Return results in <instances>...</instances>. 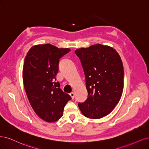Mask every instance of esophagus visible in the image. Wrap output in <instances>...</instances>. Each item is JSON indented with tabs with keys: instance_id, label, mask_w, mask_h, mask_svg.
Returning <instances> with one entry per match:
<instances>
[{
	"instance_id": "obj_1",
	"label": "esophagus",
	"mask_w": 149,
	"mask_h": 149,
	"mask_svg": "<svg viewBox=\"0 0 149 149\" xmlns=\"http://www.w3.org/2000/svg\"><path fill=\"white\" fill-rule=\"evenodd\" d=\"M69 95L71 96L72 99H74V92H71Z\"/></svg>"
}]
</instances>
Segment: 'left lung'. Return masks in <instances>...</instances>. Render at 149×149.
I'll use <instances>...</instances> for the list:
<instances>
[{"mask_svg":"<svg viewBox=\"0 0 149 149\" xmlns=\"http://www.w3.org/2000/svg\"><path fill=\"white\" fill-rule=\"evenodd\" d=\"M83 67L88 91L87 100L79 103L82 114L99 119L111 113L123 90L124 70L119 54L112 47L95 44L76 49Z\"/></svg>","mask_w":149,"mask_h":149,"instance_id":"8db88e82","label":"left lung"}]
</instances>
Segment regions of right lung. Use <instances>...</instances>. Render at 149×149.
Instances as JSON below:
<instances>
[{
	"label": "right lung",
	"mask_w": 149,
	"mask_h": 149,
	"mask_svg": "<svg viewBox=\"0 0 149 149\" xmlns=\"http://www.w3.org/2000/svg\"><path fill=\"white\" fill-rule=\"evenodd\" d=\"M69 48H59L51 44L36 45L27 53L23 68L24 90L36 113L47 122L62 117L64 108L71 97L56 82L59 58Z\"/></svg>",
	"instance_id": "add662e5"
}]
</instances>
